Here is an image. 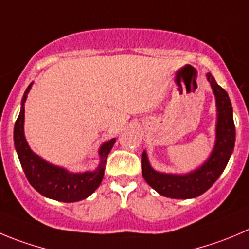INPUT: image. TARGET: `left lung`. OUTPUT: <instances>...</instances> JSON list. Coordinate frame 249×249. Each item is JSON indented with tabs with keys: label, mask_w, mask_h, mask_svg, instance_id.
Returning <instances> with one entry per match:
<instances>
[{
	"label": "left lung",
	"mask_w": 249,
	"mask_h": 249,
	"mask_svg": "<svg viewBox=\"0 0 249 249\" xmlns=\"http://www.w3.org/2000/svg\"><path fill=\"white\" fill-rule=\"evenodd\" d=\"M216 105L215 143L209 158L196 170L187 174H166L151 167L148 154H142V175L146 183L159 194L174 199H191L199 197L215 183L226 167L235 148L236 131L233 110L226 91L216 83L212 73L207 74Z\"/></svg>",
	"instance_id": "1"
}]
</instances>
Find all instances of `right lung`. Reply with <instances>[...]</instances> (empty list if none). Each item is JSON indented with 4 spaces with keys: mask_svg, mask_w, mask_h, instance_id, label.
Here are the masks:
<instances>
[{
    "mask_svg": "<svg viewBox=\"0 0 249 249\" xmlns=\"http://www.w3.org/2000/svg\"><path fill=\"white\" fill-rule=\"evenodd\" d=\"M32 85L33 83H30L23 95L20 112L14 124L13 133L14 148L18 154L23 171L29 183L44 197L63 203H74L85 199L100 186L105 172L106 159L116 143V138L104 142L100 145V161L94 171L71 172L65 167L44 160L30 149L24 134V104Z\"/></svg>",
    "mask_w": 249,
    "mask_h": 249,
    "instance_id": "1",
    "label": "right lung"
}]
</instances>
